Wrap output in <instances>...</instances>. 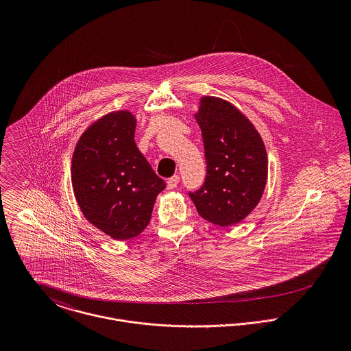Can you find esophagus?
Here are the masks:
<instances>
[{
    "mask_svg": "<svg viewBox=\"0 0 351 351\" xmlns=\"http://www.w3.org/2000/svg\"><path fill=\"white\" fill-rule=\"evenodd\" d=\"M178 182H180V176H173V177H170V178L167 180V189H174V188H177Z\"/></svg>",
    "mask_w": 351,
    "mask_h": 351,
    "instance_id": "1",
    "label": "esophagus"
}]
</instances>
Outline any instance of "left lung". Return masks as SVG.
<instances>
[{
	"label": "left lung",
	"mask_w": 351,
	"mask_h": 351,
	"mask_svg": "<svg viewBox=\"0 0 351 351\" xmlns=\"http://www.w3.org/2000/svg\"><path fill=\"white\" fill-rule=\"evenodd\" d=\"M196 119L206 176L189 196L202 219L220 227L237 224L262 197L267 177L265 145L250 121L227 101L204 97Z\"/></svg>",
	"instance_id": "obj_1"
}]
</instances>
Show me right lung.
<instances>
[{
  "label": "right lung",
  "instance_id": "add662e5",
  "mask_svg": "<svg viewBox=\"0 0 351 351\" xmlns=\"http://www.w3.org/2000/svg\"><path fill=\"white\" fill-rule=\"evenodd\" d=\"M135 124L125 110L104 116L84 132L71 163L82 213L119 241L135 238L147 227L155 199L166 188L136 147Z\"/></svg>",
  "mask_w": 351,
  "mask_h": 351
}]
</instances>
